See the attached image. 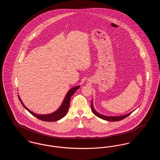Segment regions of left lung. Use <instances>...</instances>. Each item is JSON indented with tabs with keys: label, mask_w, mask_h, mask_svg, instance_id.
Segmentation results:
<instances>
[{
	"label": "left lung",
	"mask_w": 160,
	"mask_h": 160,
	"mask_svg": "<svg viewBox=\"0 0 160 160\" xmlns=\"http://www.w3.org/2000/svg\"><path fill=\"white\" fill-rule=\"evenodd\" d=\"M91 109L92 112L93 113V114H95L97 116H98L99 118L104 119V120H106L108 121H121L122 119L126 118L127 117H128L129 115L132 113V112H130L128 114H125L123 116H104L102 114H99V113H98L93 107V103L92 101L91 102Z\"/></svg>",
	"instance_id": "8db88e82"
}]
</instances>
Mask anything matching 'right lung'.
I'll use <instances>...</instances> for the list:
<instances>
[{
    "label": "right lung",
    "mask_w": 160,
    "mask_h": 160,
    "mask_svg": "<svg viewBox=\"0 0 160 160\" xmlns=\"http://www.w3.org/2000/svg\"><path fill=\"white\" fill-rule=\"evenodd\" d=\"M80 88V86H77L74 88H72V89H71L67 93V94L66 95V97L65 98V99L63 100V103L62 104L61 107L55 112H54L52 114H45V115H42V114H37L33 113L32 112H31V110H29L23 104L22 101L20 99V98L18 96V98L20 101L21 102L22 104L23 105V106L30 113L32 114L33 116H34L35 118H38V119H40L41 121H44L46 122H54V121H56L58 120H60L62 118H63L67 113V112L68 110L69 107V102H70V99L71 98V96L73 95V94L76 92L77 90Z\"/></svg>",
    "instance_id": "add662e5"
}]
</instances>
